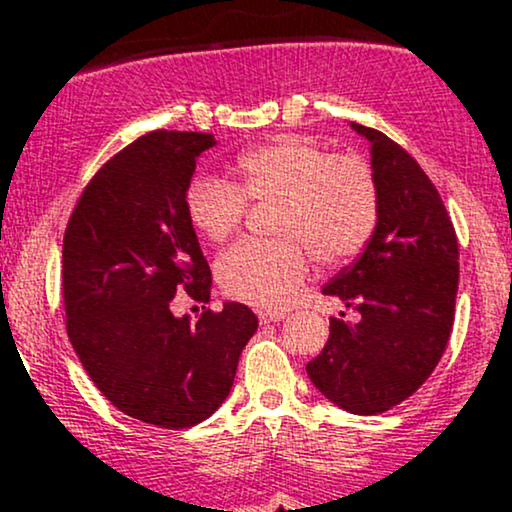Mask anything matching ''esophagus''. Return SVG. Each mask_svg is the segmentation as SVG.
<instances>
[{
  "mask_svg": "<svg viewBox=\"0 0 512 512\" xmlns=\"http://www.w3.org/2000/svg\"><path fill=\"white\" fill-rule=\"evenodd\" d=\"M257 317H260V322H279L284 320L286 313H279V310H260Z\"/></svg>",
  "mask_w": 512,
  "mask_h": 512,
  "instance_id": "obj_1",
  "label": "esophagus"
}]
</instances>
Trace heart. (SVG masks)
Instances as JSON below:
<instances>
[{
  "label": "heart",
  "instance_id": "1",
  "mask_svg": "<svg viewBox=\"0 0 512 512\" xmlns=\"http://www.w3.org/2000/svg\"><path fill=\"white\" fill-rule=\"evenodd\" d=\"M248 199L272 204L279 240H243L216 262L221 291L257 308H281L308 274V252L322 264L358 255L378 223L380 195L361 156L330 154L301 137H276L236 161V185L197 178L185 192L187 219L199 236L221 243L238 231ZM304 244L301 246L300 243Z\"/></svg>",
  "mask_w": 512,
  "mask_h": 512
}]
</instances>
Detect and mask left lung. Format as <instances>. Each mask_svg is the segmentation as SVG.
Returning <instances> with one entry per match:
<instances>
[{
    "label": "left lung",
    "instance_id": "obj_1",
    "mask_svg": "<svg viewBox=\"0 0 512 512\" xmlns=\"http://www.w3.org/2000/svg\"><path fill=\"white\" fill-rule=\"evenodd\" d=\"M370 142L378 180V223L366 250L322 289L361 313L332 317L330 339L305 366L330 402L373 416L426 383L455 320L460 250L436 185L402 146L351 122Z\"/></svg>",
    "mask_w": 512,
    "mask_h": 512
}]
</instances>
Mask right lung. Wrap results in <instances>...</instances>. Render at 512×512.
Masks as SVG:
<instances>
[{
	"label": "right lung",
	"instance_id": "right-lung-1",
	"mask_svg": "<svg viewBox=\"0 0 512 512\" xmlns=\"http://www.w3.org/2000/svg\"><path fill=\"white\" fill-rule=\"evenodd\" d=\"M207 132L144 134L93 175L62 245L67 334L88 378L117 409L158 428L209 419L231 392L257 330L248 305L175 317L185 291L209 303L211 269L185 211Z\"/></svg>",
	"mask_w": 512,
	"mask_h": 512
}]
</instances>
